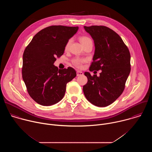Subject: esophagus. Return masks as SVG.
I'll use <instances>...</instances> for the list:
<instances>
[{"label":"esophagus","mask_w":152,"mask_h":152,"mask_svg":"<svg viewBox=\"0 0 152 152\" xmlns=\"http://www.w3.org/2000/svg\"><path fill=\"white\" fill-rule=\"evenodd\" d=\"M76 74H77V76H82L83 75V72H81V71H79V70H77L76 72Z\"/></svg>","instance_id":"esophagus-1"}]
</instances>
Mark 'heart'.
Segmentation results:
<instances>
[{
	"mask_svg": "<svg viewBox=\"0 0 152 152\" xmlns=\"http://www.w3.org/2000/svg\"><path fill=\"white\" fill-rule=\"evenodd\" d=\"M79 40L80 41V42L82 43V45L83 46L87 44V43L89 42H93L92 40L90 38H89L88 37H86V36H81L79 37ZM72 42V39H69L67 43L66 46H65V50H67L69 49L70 45V43ZM72 64L73 66H75L77 68H82L83 64L86 62V59L84 58H74L72 61Z\"/></svg>",
	"mask_w": 152,
	"mask_h": 152,
	"instance_id": "heart-1",
	"label": "heart"
}]
</instances>
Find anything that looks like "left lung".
I'll use <instances>...</instances> for the list:
<instances>
[{
	"mask_svg": "<svg viewBox=\"0 0 152 152\" xmlns=\"http://www.w3.org/2000/svg\"><path fill=\"white\" fill-rule=\"evenodd\" d=\"M93 38L95 52L90 71L102 70L100 76L85 72L88 82L83 85L85 97L93 104L105 107L122 94L131 72V54L121 38L104 26H84Z\"/></svg>",
	"mask_w": 152,
	"mask_h": 152,
	"instance_id": "8db88e82",
	"label": "left lung"
}]
</instances>
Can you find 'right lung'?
I'll return each mask as SVG.
<instances>
[{
    "label": "right lung",
    "instance_id": "obj_1",
    "mask_svg": "<svg viewBox=\"0 0 152 152\" xmlns=\"http://www.w3.org/2000/svg\"><path fill=\"white\" fill-rule=\"evenodd\" d=\"M78 27L54 25L39 31L23 55L22 77L31 97L42 106L53 105L64 97L66 85L76 76L72 67L58 69L53 64L61 57Z\"/></svg>",
    "mask_w": 152,
    "mask_h": 152
}]
</instances>
